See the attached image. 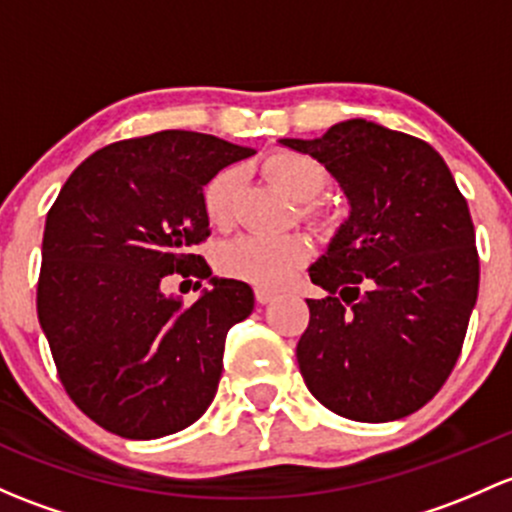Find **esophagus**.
Masks as SVG:
<instances>
[{"label":"esophagus","instance_id":"34e87169","mask_svg":"<svg viewBox=\"0 0 512 512\" xmlns=\"http://www.w3.org/2000/svg\"><path fill=\"white\" fill-rule=\"evenodd\" d=\"M255 299L260 301V304H270V301L277 299V294H274L272 289H265V287H255Z\"/></svg>","mask_w":512,"mask_h":512}]
</instances>
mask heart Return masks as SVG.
I'll use <instances>...</instances> for the list:
<instances>
[{
  "mask_svg": "<svg viewBox=\"0 0 512 512\" xmlns=\"http://www.w3.org/2000/svg\"><path fill=\"white\" fill-rule=\"evenodd\" d=\"M265 171L297 201H311L328 186V171L314 157L301 152H274L265 159ZM238 193V171L223 169L208 181L203 191V211L213 225L223 228L233 218V203ZM319 228H326L328 215L321 211L304 213ZM309 257V242L299 235H238L220 245L218 270L228 277L257 287H279L299 270Z\"/></svg>",
  "mask_w": 512,
  "mask_h": 512,
  "instance_id": "1",
  "label": "heart"
}]
</instances>
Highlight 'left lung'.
<instances>
[{"label":"left lung","instance_id":"obj_1","mask_svg":"<svg viewBox=\"0 0 512 512\" xmlns=\"http://www.w3.org/2000/svg\"><path fill=\"white\" fill-rule=\"evenodd\" d=\"M282 144L319 159L351 201V218L309 270L328 297L306 299L304 383L355 422L407 417L454 370L478 297L466 198L437 149L375 122Z\"/></svg>","mask_w":512,"mask_h":512}]
</instances>
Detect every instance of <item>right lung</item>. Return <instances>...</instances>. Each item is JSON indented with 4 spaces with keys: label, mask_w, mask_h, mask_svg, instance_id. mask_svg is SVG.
<instances>
[{
    "label": "right lung",
    "mask_w": 512,
    "mask_h": 512,
    "mask_svg": "<svg viewBox=\"0 0 512 512\" xmlns=\"http://www.w3.org/2000/svg\"><path fill=\"white\" fill-rule=\"evenodd\" d=\"M252 154L186 129L122 139L90 154L48 211L39 324L68 397L107 432L159 439L213 402L228 328L250 316L255 294L213 279L184 304L161 294V279L211 277L191 252L208 238L203 186Z\"/></svg>",
    "instance_id": "add662e5"
}]
</instances>
